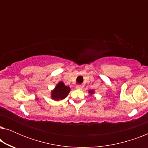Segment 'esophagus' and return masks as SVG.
Instances as JSON below:
<instances>
[{"label": "esophagus", "mask_w": 148, "mask_h": 148, "mask_svg": "<svg viewBox=\"0 0 148 148\" xmlns=\"http://www.w3.org/2000/svg\"><path fill=\"white\" fill-rule=\"evenodd\" d=\"M76 89H77V90H81V89H82V86H80V85H77V86H76Z\"/></svg>", "instance_id": "esophagus-1"}]
</instances>
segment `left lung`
<instances>
[{"label":"left lung","mask_w":148,"mask_h":148,"mask_svg":"<svg viewBox=\"0 0 148 148\" xmlns=\"http://www.w3.org/2000/svg\"><path fill=\"white\" fill-rule=\"evenodd\" d=\"M93 92H93V91H90V94H92Z\"/></svg>","instance_id":"1"}]
</instances>
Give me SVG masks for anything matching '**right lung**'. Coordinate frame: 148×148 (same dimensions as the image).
<instances>
[{"label":"right lung","mask_w":148,"mask_h":148,"mask_svg":"<svg viewBox=\"0 0 148 148\" xmlns=\"http://www.w3.org/2000/svg\"><path fill=\"white\" fill-rule=\"evenodd\" d=\"M70 92V88L65 86L63 82H60L56 86L54 91L52 92V98L55 100H62L65 98Z\"/></svg>","instance_id":"add662e5"}]
</instances>
